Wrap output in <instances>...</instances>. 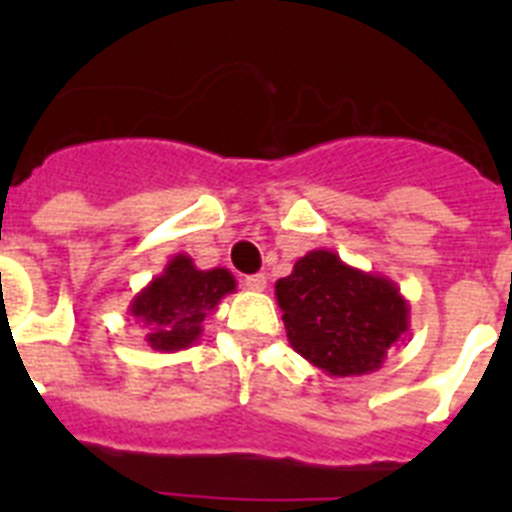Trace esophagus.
<instances>
[{
    "label": "esophagus",
    "instance_id": "1",
    "mask_svg": "<svg viewBox=\"0 0 512 512\" xmlns=\"http://www.w3.org/2000/svg\"><path fill=\"white\" fill-rule=\"evenodd\" d=\"M243 284H246V289H251V292H264L266 277L264 274H251V277L243 279Z\"/></svg>",
    "mask_w": 512,
    "mask_h": 512
}]
</instances>
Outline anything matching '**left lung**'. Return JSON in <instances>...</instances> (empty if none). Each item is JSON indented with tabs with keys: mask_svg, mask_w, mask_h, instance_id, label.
I'll use <instances>...</instances> for the list:
<instances>
[{
	"mask_svg": "<svg viewBox=\"0 0 512 512\" xmlns=\"http://www.w3.org/2000/svg\"><path fill=\"white\" fill-rule=\"evenodd\" d=\"M274 292L289 346L330 377L377 372L410 330V305L400 287L348 266L328 248L297 259Z\"/></svg>",
	"mask_w": 512,
	"mask_h": 512,
	"instance_id": "8db88e82",
	"label": "left lung"
}]
</instances>
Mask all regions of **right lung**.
Instances as JSON below:
<instances>
[{"label":"right lung","instance_id":"1","mask_svg":"<svg viewBox=\"0 0 512 512\" xmlns=\"http://www.w3.org/2000/svg\"><path fill=\"white\" fill-rule=\"evenodd\" d=\"M235 292V277L223 266L197 269L192 256L176 253L130 302V315L143 323L153 351L174 354L200 341L202 323L220 300Z\"/></svg>","mask_w":512,"mask_h":512}]
</instances>
